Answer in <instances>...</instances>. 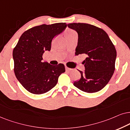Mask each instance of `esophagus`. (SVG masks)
I'll list each match as a JSON object with an SVG mask.
<instances>
[{"label": "esophagus", "instance_id": "obj_1", "mask_svg": "<svg viewBox=\"0 0 130 130\" xmlns=\"http://www.w3.org/2000/svg\"><path fill=\"white\" fill-rule=\"evenodd\" d=\"M65 70H66L67 71H70L72 70V69L68 68V67H65Z\"/></svg>", "mask_w": 130, "mask_h": 130}]
</instances>
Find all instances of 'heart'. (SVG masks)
Returning <instances> with one entry per match:
<instances>
[{
    "mask_svg": "<svg viewBox=\"0 0 130 130\" xmlns=\"http://www.w3.org/2000/svg\"><path fill=\"white\" fill-rule=\"evenodd\" d=\"M76 34V32L74 31V30H68L66 31V32H65V37H66V36L73 35V34Z\"/></svg>",
    "mask_w": 130,
    "mask_h": 130,
    "instance_id": "b5f03b06",
    "label": "heart"
}]
</instances>
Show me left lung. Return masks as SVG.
<instances>
[{
	"instance_id": "1",
	"label": "left lung",
	"mask_w": 130,
	"mask_h": 130,
	"mask_svg": "<svg viewBox=\"0 0 130 130\" xmlns=\"http://www.w3.org/2000/svg\"><path fill=\"white\" fill-rule=\"evenodd\" d=\"M78 33L75 55L86 54L83 62L84 72L74 86L86 93H96L104 88L113 75L117 51L106 32L96 26L85 23L68 24Z\"/></svg>"
}]
</instances>
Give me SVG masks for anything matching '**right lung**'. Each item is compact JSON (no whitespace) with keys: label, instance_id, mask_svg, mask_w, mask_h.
Wrapping results in <instances>:
<instances>
[{"label":"right lung","instance_id":"obj_1","mask_svg":"<svg viewBox=\"0 0 130 130\" xmlns=\"http://www.w3.org/2000/svg\"><path fill=\"white\" fill-rule=\"evenodd\" d=\"M66 23L36 26L24 32L13 51L17 78L29 92L45 93L55 87L58 78L65 71L63 64L52 65L43 62L45 51H50L55 36L66 28Z\"/></svg>","mask_w":130,"mask_h":130}]
</instances>
